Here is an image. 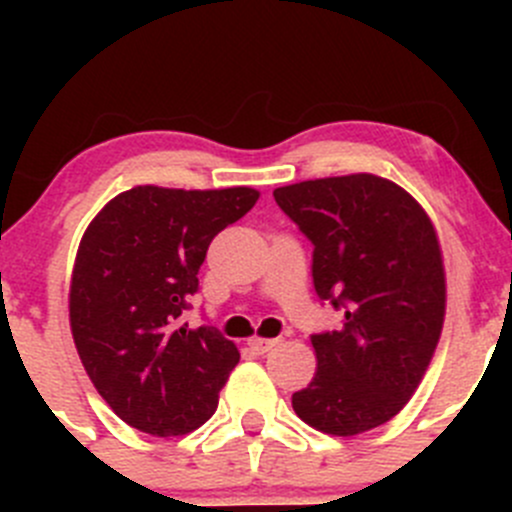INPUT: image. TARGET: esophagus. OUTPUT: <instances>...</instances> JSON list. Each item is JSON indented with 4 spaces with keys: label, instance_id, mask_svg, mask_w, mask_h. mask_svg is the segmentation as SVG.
Here are the masks:
<instances>
[{
    "label": "esophagus",
    "instance_id": "1",
    "mask_svg": "<svg viewBox=\"0 0 512 512\" xmlns=\"http://www.w3.org/2000/svg\"><path fill=\"white\" fill-rule=\"evenodd\" d=\"M252 349H255L257 354H265V352H270V349H275L277 344H280V339H262V337H252L250 342Z\"/></svg>",
    "mask_w": 512,
    "mask_h": 512
}]
</instances>
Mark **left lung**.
Wrapping results in <instances>:
<instances>
[{"label":"left lung","instance_id":"1","mask_svg":"<svg viewBox=\"0 0 512 512\" xmlns=\"http://www.w3.org/2000/svg\"><path fill=\"white\" fill-rule=\"evenodd\" d=\"M314 245L319 299L342 327L312 334L317 374L292 394L294 414L332 436L394 418L426 374L446 314L441 247L426 210L371 173L304 180L275 193Z\"/></svg>","mask_w":512,"mask_h":512}]
</instances>
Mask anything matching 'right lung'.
<instances>
[{
  "label": "right lung",
  "mask_w": 512,
  "mask_h": 512,
  "mask_svg": "<svg viewBox=\"0 0 512 512\" xmlns=\"http://www.w3.org/2000/svg\"><path fill=\"white\" fill-rule=\"evenodd\" d=\"M257 198L252 188L138 185L86 227L69 289L71 334L96 391L128 426L183 436L218 409L240 352L215 327L178 319L213 237Z\"/></svg>",
  "instance_id": "1"
}]
</instances>
